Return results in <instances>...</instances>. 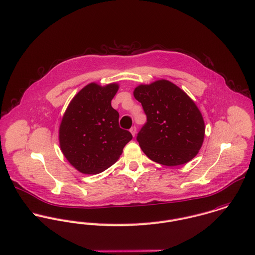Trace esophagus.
I'll return each instance as SVG.
<instances>
[{"label": "esophagus", "mask_w": 255, "mask_h": 255, "mask_svg": "<svg viewBox=\"0 0 255 255\" xmlns=\"http://www.w3.org/2000/svg\"><path fill=\"white\" fill-rule=\"evenodd\" d=\"M129 131H130V133L132 134V136H135V134H136V128H135V127H132V128L129 129Z\"/></svg>", "instance_id": "34e87169"}]
</instances>
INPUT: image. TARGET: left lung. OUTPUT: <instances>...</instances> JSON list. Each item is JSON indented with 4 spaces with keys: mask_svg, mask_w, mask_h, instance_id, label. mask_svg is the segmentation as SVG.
Wrapping results in <instances>:
<instances>
[{
    "mask_svg": "<svg viewBox=\"0 0 255 255\" xmlns=\"http://www.w3.org/2000/svg\"><path fill=\"white\" fill-rule=\"evenodd\" d=\"M147 122L137 134L141 150L167 166L190 161L202 146L205 126L195 103L167 80L139 85L133 91Z\"/></svg>",
    "mask_w": 255,
    "mask_h": 255,
    "instance_id": "8db88e82",
    "label": "left lung"
}]
</instances>
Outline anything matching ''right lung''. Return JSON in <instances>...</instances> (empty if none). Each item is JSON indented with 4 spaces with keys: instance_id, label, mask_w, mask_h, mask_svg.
I'll return each instance as SVG.
<instances>
[{
    "instance_id": "add662e5",
    "label": "right lung",
    "mask_w": 255,
    "mask_h": 255,
    "mask_svg": "<svg viewBox=\"0 0 255 255\" xmlns=\"http://www.w3.org/2000/svg\"><path fill=\"white\" fill-rule=\"evenodd\" d=\"M119 88L117 83H91L73 98L63 116L60 147L82 173L97 174L112 166L132 138L128 130L120 128V115L112 107Z\"/></svg>"
}]
</instances>
